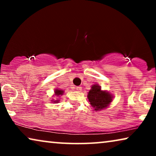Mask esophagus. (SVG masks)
Masks as SVG:
<instances>
[{"label":"esophagus","instance_id":"obj_1","mask_svg":"<svg viewBox=\"0 0 156 156\" xmlns=\"http://www.w3.org/2000/svg\"><path fill=\"white\" fill-rule=\"evenodd\" d=\"M76 90L78 91H82V87H80V86L76 87Z\"/></svg>","mask_w":156,"mask_h":156}]
</instances>
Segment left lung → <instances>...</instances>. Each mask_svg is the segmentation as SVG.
Listing matches in <instances>:
<instances>
[{"label": "left lung", "instance_id": "1", "mask_svg": "<svg viewBox=\"0 0 156 156\" xmlns=\"http://www.w3.org/2000/svg\"><path fill=\"white\" fill-rule=\"evenodd\" d=\"M88 99L95 111L105 108L112 101V96L105 91H101L98 85H93L89 91Z\"/></svg>", "mask_w": 156, "mask_h": 156}]
</instances>
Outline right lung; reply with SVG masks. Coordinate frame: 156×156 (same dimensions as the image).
I'll return each mask as SVG.
<instances>
[{
  "mask_svg": "<svg viewBox=\"0 0 156 156\" xmlns=\"http://www.w3.org/2000/svg\"><path fill=\"white\" fill-rule=\"evenodd\" d=\"M63 92L64 91L62 90H59V89H56L55 91V94H56L57 96H59V95H62L63 94ZM59 101H55L54 102H58Z\"/></svg>",
  "mask_w": 156,
  "mask_h": 156,
  "instance_id": "obj_1",
  "label": "right lung"
}]
</instances>
